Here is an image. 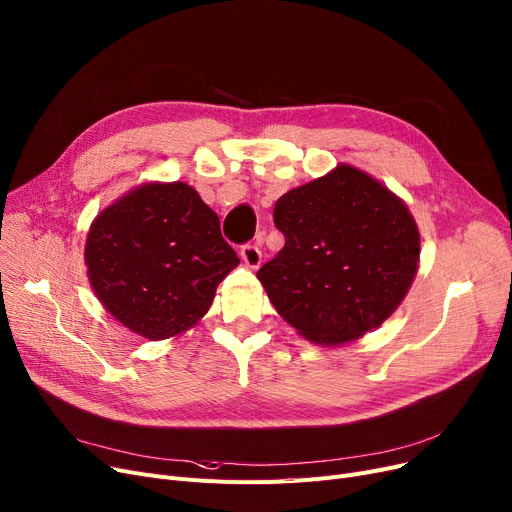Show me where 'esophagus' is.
Listing matches in <instances>:
<instances>
[{"label":"esophagus","mask_w":512,"mask_h":512,"mask_svg":"<svg viewBox=\"0 0 512 512\" xmlns=\"http://www.w3.org/2000/svg\"><path fill=\"white\" fill-rule=\"evenodd\" d=\"M240 259L244 261V265L251 270H257L261 265V251L255 247V244H244L240 249Z\"/></svg>","instance_id":"34e87169"}]
</instances>
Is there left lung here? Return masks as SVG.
<instances>
[{"label":"left lung","mask_w":512,"mask_h":512,"mask_svg":"<svg viewBox=\"0 0 512 512\" xmlns=\"http://www.w3.org/2000/svg\"><path fill=\"white\" fill-rule=\"evenodd\" d=\"M274 224L284 247L257 278L278 314L316 345L379 328L416 278L420 232L408 205L353 165L282 194Z\"/></svg>","instance_id":"1"}]
</instances>
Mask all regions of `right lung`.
Here are the masks:
<instances>
[{
	"instance_id": "right-lung-1",
	"label": "right lung",
	"mask_w": 512,
	"mask_h": 512,
	"mask_svg": "<svg viewBox=\"0 0 512 512\" xmlns=\"http://www.w3.org/2000/svg\"><path fill=\"white\" fill-rule=\"evenodd\" d=\"M83 259L104 309L148 341L194 328L240 263L186 182H146L117 198L92 221Z\"/></svg>"
}]
</instances>
